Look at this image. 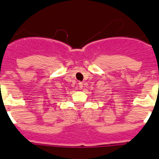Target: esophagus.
I'll return each instance as SVG.
<instances>
[{"instance_id": "34e87169", "label": "esophagus", "mask_w": 159, "mask_h": 159, "mask_svg": "<svg viewBox=\"0 0 159 159\" xmlns=\"http://www.w3.org/2000/svg\"><path fill=\"white\" fill-rule=\"evenodd\" d=\"M78 85H79V87L80 88H82V86H83V83L82 82H78Z\"/></svg>"}]
</instances>
